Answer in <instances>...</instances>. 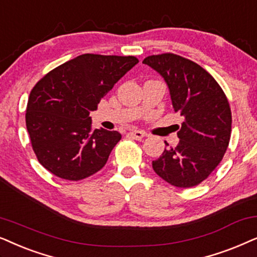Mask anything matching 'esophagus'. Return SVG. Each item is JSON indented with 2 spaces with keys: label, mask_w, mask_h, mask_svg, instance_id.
I'll list each match as a JSON object with an SVG mask.
<instances>
[{
  "label": "esophagus",
  "mask_w": 257,
  "mask_h": 257,
  "mask_svg": "<svg viewBox=\"0 0 257 257\" xmlns=\"http://www.w3.org/2000/svg\"><path fill=\"white\" fill-rule=\"evenodd\" d=\"M131 136L135 140H142L143 138H145V136H147V134L142 131H134V132L131 133Z\"/></svg>",
  "instance_id": "obj_1"
}]
</instances>
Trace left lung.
I'll use <instances>...</instances> for the list:
<instances>
[{"instance_id":"8db88e82","label":"left lung","mask_w":257,"mask_h":257,"mask_svg":"<svg viewBox=\"0 0 257 257\" xmlns=\"http://www.w3.org/2000/svg\"><path fill=\"white\" fill-rule=\"evenodd\" d=\"M143 63L164 78L173 108L184 121L176 147L164 148L153 169L172 186L200 184L223 159L231 133L228 98L215 78L193 61L167 53L146 57Z\"/></svg>"}]
</instances>
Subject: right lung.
<instances>
[{
    "mask_svg": "<svg viewBox=\"0 0 257 257\" xmlns=\"http://www.w3.org/2000/svg\"><path fill=\"white\" fill-rule=\"evenodd\" d=\"M138 63L135 56L83 54L37 82L29 95L26 124L44 168L69 181L83 180L103 168L121 134L93 131L89 114Z\"/></svg>",
    "mask_w": 257,
    "mask_h": 257,
    "instance_id": "obj_1",
    "label": "right lung"
}]
</instances>
